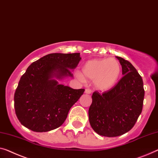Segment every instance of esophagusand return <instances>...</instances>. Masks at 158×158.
Masks as SVG:
<instances>
[{"mask_svg": "<svg viewBox=\"0 0 158 158\" xmlns=\"http://www.w3.org/2000/svg\"><path fill=\"white\" fill-rule=\"evenodd\" d=\"M84 93L87 94H90L91 93V91L89 89H86L85 91H84Z\"/></svg>", "mask_w": 158, "mask_h": 158, "instance_id": "esophagus-1", "label": "esophagus"}]
</instances>
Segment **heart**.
<instances>
[{
    "mask_svg": "<svg viewBox=\"0 0 158 158\" xmlns=\"http://www.w3.org/2000/svg\"><path fill=\"white\" fill-rule=\"evenodd\" d=\"M121 72L119 62L113 58H102L90 60L82 67V75L77 74L81 81L86 78L93 80L94 86L98 91H107L115 86Z\"/></svg>",
    "mask_w": 158,
    "mask_h": 158,
    "instance_id": "b5f03b06",
    "label": "heart"
}]
</instances>
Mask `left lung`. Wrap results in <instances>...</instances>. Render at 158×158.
<instances>
[{
    "mask_svg": "<svg viewBox=\"0 0 158 158\" xmlns=\"http://www.w3.org/2000/svg\"><path fill=\"white\" fill-rule=\"evenodd\" d=\"M123 77L107 92L93 94L89 123L98 135L116 137L133 128L142 112L145 91L142 77L131 62L116 56Z\"/></svg>",
    "mask_w": 158,
    "mask_h": 158,
    "instance_id": "obj_1",
    "label": "left lung"
}]
</instances>
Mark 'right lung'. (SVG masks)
<instances>
[{
	"mask_svg": "<svg viewBox=\"0 0 158 158\" xmlns=\"http://www.w3.org/2000/svg\"><path fill=\"white\" fill-rule=\"evenodd\" d=\"M81 59L80 53H52L28 67L14 96L16 116L23 126L40 133L62 126L84 89H74L59 81L73 77Z\"/></svg>",
	"mask_w": 158,
	"mask_h": 158,
	"instance_id": "add662e5",
	"label": "right lung"
}]
</instances>
